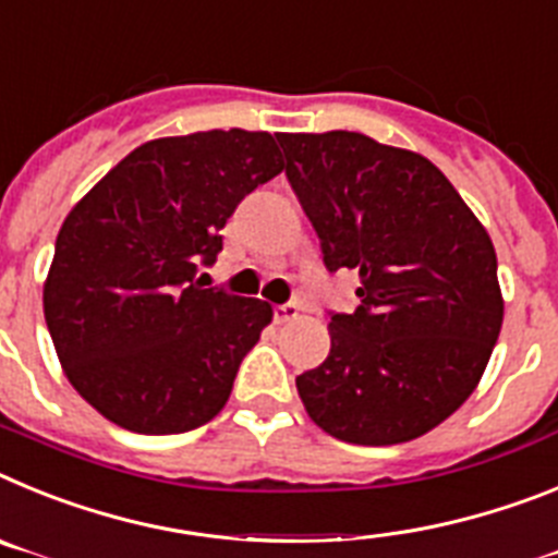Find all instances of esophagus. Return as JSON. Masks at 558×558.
<instances>
[{"label":"esophagus","mask_w":558,"mask_h":558,"mask_svg":"<svg viewBox=\"0 0 558 558\" xmlns=\"http://www.w3.org/2000/svg\"><path fill=\"white\" fill-rule=\"evenodd\" d=\"M300 306L298 303H283V306H275V323H292L298 319Z\"/></svg>","instance_id":"obj_1"}]
</instances>
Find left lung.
Returning a JSON list of instances; mask_svg holds the SVG:
<instances>
[{"label": "left lung", "mask_w": 558, "mask_h": 558, "mask_svg": "<svg viewBox=\"0 0 558 558\" xmlns=\"http://www.w3.org/2000/svg\"><path fill=\"white\" fill-rule=\"evenodd\" d=\"M331 272H360L331 351L300 373L308 418L362 447L421 438L458 410L502 328L486 227L426 157L360 132L278 134Z\"/></svg>", "instance_id": "8db88e82"}]
</instances>
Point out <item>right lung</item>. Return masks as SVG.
Listing matches in <instances>:
<instances>
[{"mask_svg":"<svg viewBox=\"0 0 558 558\" xmlns=\"http://www.w3.org/2000/svg\"><path fill=\"white\" fill-rule=\"evenodd\" d=\"M283 171L269 132L148 140L70 210L45 280L64 376L111 424L187 433L227 404L272 306L202 289L227 219Z\"/></svg>","mask_w":558,"mask_h":558,"instance_id":"1","label":"right lung"}]
</instances>
